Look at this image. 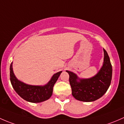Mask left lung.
I'll list each match as a JSON object with an SVG mask.
<instances>
[{
  "instance_id": "obj_1",
  "label": "left lung",
  "mask_w": 124,
  "mask_h": 124,
  "mask_svg": "<svg viewBox=\"0 0 124 124\" xmlns=\"http://www.w3.org/2000/svg\"><path fill=\"white\" fill-rule=\"evenodd\" d=\"M104 62L100 71L89 79H80L73 72L69 75L72 95L78 100L91 102L101 97L109 88L112 81V67L108 53L104 49Z\"/></svg>"
}]
</instances>
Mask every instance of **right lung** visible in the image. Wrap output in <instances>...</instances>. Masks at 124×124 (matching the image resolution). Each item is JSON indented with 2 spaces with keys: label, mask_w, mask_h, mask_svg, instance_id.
Instances as JSON below:
<instances>
[{
  "label": "right lung",
  "mask_w": 124,
  "mask_h": 124,
  "mask_svg": "<svg viewBox=\"0 0 124 124\" xmlns=\"http://www.w3.org/2000/svg\"><path fill=\"white\" fill-rule=\"evenodd\" d=\"M62 72V71H61L54 74L45 85H30L17 79L14 73L12 62H11L10 66V81L13 88L22 99L31 103H40L48 100L51 97L54 85Z\"/></svg>",
  "instance_id": "obj_1"
}]
</instances>
